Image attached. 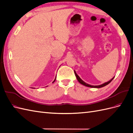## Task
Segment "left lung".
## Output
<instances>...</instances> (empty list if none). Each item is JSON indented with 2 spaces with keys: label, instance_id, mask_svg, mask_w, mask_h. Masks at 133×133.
Wrapping results in <instances>:
<instances>
[{
  "label": "left lung",
  "instance_id": "8db88e82",
  "mask_svg": "<svg viewBox=\"0 0 133 133\" xmlns=\"http://www.w3.org/2000/svg\"><path fill=\"white\" fill-rule=\"evenodd\" d=\"M74 73H75V76H76V78H77V79L78 81L79 82V83H80L81 84H82V85H83L86 86V87H91V88H99L103 87H104V86H105V85H107V84H109L110 83V82H111V81H112V80L114 78V77L112 78L111 79H110L109 81L106 82V83H103V84H101V85H90V84H89L86 83L85 82H84L83 81H82V80L81 79V78H80L79 77L78 75V74L76 73V72H75V70H74Z\"/></svg>",
  "mask_w": 133,
  "mask_h": 133
}]
</instances>
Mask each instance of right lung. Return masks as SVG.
Masks as SVG:
<instances>
[{"mask_svg":"<svg viewBox=\"0 0 133 133\" xmlns=\"http://www.w3.org/2000/svg\"><path fill=\"white\" fill-rule=\"evenodd\" d=\"M55 80H56V78H55V79H54V81L52 82V83H54V82L55 81ZM46 87H47V86H46Z\"/></svg>","mask_w":133,"mask_h":133,"instance_id":"1","label":"right lung"}]
</instances>
